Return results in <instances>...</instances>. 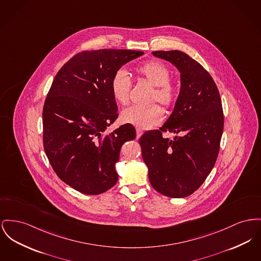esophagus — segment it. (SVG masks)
<instances>
[{"mask_svg":"<svg viewBox=\"0 0 261 261\" xmlns=\"http://www.w3.org/2000/svg\"><path fill=\"white\" fill-rule=\"evenodd\" d=\"M142 134H143V130L140 129V128H136V137H137V139L140 138Z\"/></svg>","mask_w":261,"mask_h":261,"instance_id":"34e87169","label":"esophagus"}]
</instances>
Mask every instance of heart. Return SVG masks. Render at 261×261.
Wrapping results in <instances>:
<instances>
[{
	"label": "heart",
	"mask_w": 261,
	"mask_h": 261,
	"mask_svg": "<svg viewBox=\"0 0 261 261\" xmlns=\"http://www.w3.org/2000/svg\"><path fill=\"white\" fill-rule=\"evenodd\" d=\"M139 76L154 87L151 101H159L166 108L173 106L176 99V89L169 82L170 71L161 62L152 60L137 68ZM131 81L127 72L117 70L110 81V91L114 100L126 106L130 100ZM123 122L134 125L141 129H149L163 120V109L156 105L147 108L131 107L124 109L121 113Z\"/></svg>",
	"instance_id": "obj_1"
}]
</instances>
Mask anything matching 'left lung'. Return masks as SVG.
<instances>
[{"instance_id": "1", "label": "left lung", "mask_w": 261, "mask_h": 261, "mask_svg": "<svg viewBox=\"0 0 261 261\" xmlns=\"http://www.w3.org/2000/svg\"><path fill=\"white\" fill-rule=\"evenodd\" d=\"M152 54L178 70L180 91L161 130L147 131L139 142L153 188L165 196L184 198L199 188L215 166L224 129L222 101L214 80L186 53ZM167 129L179 136L163 138Z\"/></svg>"}]
</instances>
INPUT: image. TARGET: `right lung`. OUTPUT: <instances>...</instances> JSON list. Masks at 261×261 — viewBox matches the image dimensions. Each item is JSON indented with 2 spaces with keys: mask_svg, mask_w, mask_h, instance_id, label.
<instances>
[{
  "mask_svg": "<svg viewBox=\"0 0 261 261\" xmlns=\"http://www.w3.org/2000/svg\"><path fill=\"white\" fill-rule=\"evenodd\" d=\"M133 50L85 51L67 62L54 79L43 108V145L57 175L79 192L96 195L118 180L115 165L136 130L124 124L106 133L118 117L110 91L114 73L142 56Z\"/></svg>",
  "mask_w": 261,
  "mask_h": 261,
  "instance_id": "1",
  "label": "right lung"
}]
</instances>
